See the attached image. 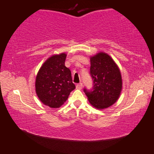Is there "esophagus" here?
I'll return each instance as SVG.
<instances>
[{"label":"esophagus","instance_id":"esophagus-1","mask_svg":"<svg viewBox=\"0 0 154 154\" xmlns=\"http://www.w3.org/2000/svg\"><path fill=\"white\" fill-rule=\"evenodd\" d=\"M76 88H77V89H79V90H81V89L82 88V83H79V84H77Z\"/></svg>","mask_w":154,"mask_h":154}]
</instances>
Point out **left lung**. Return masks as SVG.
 I'll list each match as a JSON object with an SVG mask.
<instances>
[{
	"label": "left lung",
	"instance_id": "1",
	"mask_svg": "<svg viewBox=\"0 0 154 154\" xmlns=\"http://www.w3.org/2000/svg\"><path fill=\"white\" fill-rule=\"evenodd\" d=\"M93 91L84 89L88 102L97 109L111 106L120 97L122 79L120 68L109 54L100 52L91 57Z\"/></svg>",
	"mask_w": 154,
	"mask_h": 154
}]
</instances>
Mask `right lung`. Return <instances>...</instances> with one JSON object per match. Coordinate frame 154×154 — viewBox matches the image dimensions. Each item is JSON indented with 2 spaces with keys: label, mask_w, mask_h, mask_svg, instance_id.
<instances>
[{
  "label": "right lung",
  "mask_w": 154,
  "mask_h": 154,
  "mask_svg": "<svg viewBox=\"0 0 154 154\" xmlns=\"http://www.w3.org/2000/svg\"><path fill=\"white\" fill-rule=\"evenodd\" d=\"M66 53L49 57L36 75V93L43 104L50 108H59L75 88L70 69L65 66Z\"/></svg>",
  "instance_id": "right-lung-1"
}]
</instances>
